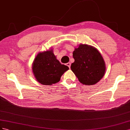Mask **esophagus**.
I'll return each instance as SVG.
<instances>
[{
	"instance_id": "obj_1",
	"label": "esophagus",
	"mask_w": 130,
	"mask_h": 130,
	"mask_svg": "<svg viewBox=\"0 0 130 130\" xmlns=\"http://www.w3.org/2000/svg\"><path fill=\"white\" fill-rule=\"evenodd\" d=\"M66 65H67L69 68H70V66H71V63H70V62H68L67 64H66Z\"/></svg>"
}]
</instances>
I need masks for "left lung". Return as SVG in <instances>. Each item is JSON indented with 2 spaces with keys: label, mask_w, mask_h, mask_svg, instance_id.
<instances>
[{
  "label": "left lung",
  "mask_w": 130,
  "mask_h": 130,
  "mask_svg": "<svg viewBox=\"0 0 130 130\" xmlns=\"http://www.w3.org/2000/svg\"><path fill=\"white\" fill-rule=\"evenodd\" d=\"M73 57L75 61L71 69L81 83L91 86L102 78L106 71L105 62L95 47L80 44L73 52Z\"/></svg>",
  "instance_id": "left-lung-1"
}]
</instances>
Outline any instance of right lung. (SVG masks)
<instances>
[{
  "label": "right lung",
  "instance_id": "add662e5",
  "mask_svg": "<svg viewBox=\"0 0 130 130\" xmlns=\"http://www.w3.org/2000/svg\"><path fill=\"white\" fill-rule=\"evenodd\" d=\"M32 69L36 79L40 83L51 86L58 83L69 68L57 60L51 49L38 53L32 63Z\"/></svg>",
  "mask_w": 130,
  "mask_h": 130
}]
</instances>
